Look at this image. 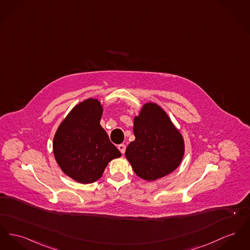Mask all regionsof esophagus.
Instances as JSON below:
<instances>
[{"label": "esophagus", "instance_id": "obj_1", "mask_svg": "<svg viewBox=\"0 0 250 250\" xmlns=\"http://www.w3.org/2000/svg\"><path fill=\"white\" fill-rule=\"evenodd\" d=\"M118 149L120 150V152H121L122 154H125V149H126V146H125V145L122 144V145H120V146H118Z\"/></svg>", "mask_w": 250, "mask_h": 250}]
</instances>
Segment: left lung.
<instances>
[{"label": "left lung", "mask_w": 250, "mask_h": 250, "mask_svg": "<svg viewBox=\"0 0 250 250\" xmlns=\"http://www.w3.org/2000/svg\"><path fill=\"white\" fill-rule=\"evenodd\" d=\"M135 141L125 157L137 176L156 180L175 171L184 155V141L166 112L154 103L146 104L134 119Z\"/></svg>", "instance_id": "8db88e82"}]
</instances>
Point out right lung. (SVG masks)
Returning a JSON list of instances; mask_svg holds the SVG:
<instances>
[{
	"instance_id": "add662e5",
	"label": "right lung",
	"mask_w": 250,
	"mask_h": 250,
	"mask_svg": "<svg viewBox=\"0 0 250 250\" xmlns=\"http://www.w3.org/2000/svg\"><path fill=\"white\" fill-rule=\"evenodd\" d=\"M103 108L89 98L75 105L54 138V155L61 170L80 183L99 179L113 159L121 157L100 125Z\"/></svg>"
}]
</instances>
